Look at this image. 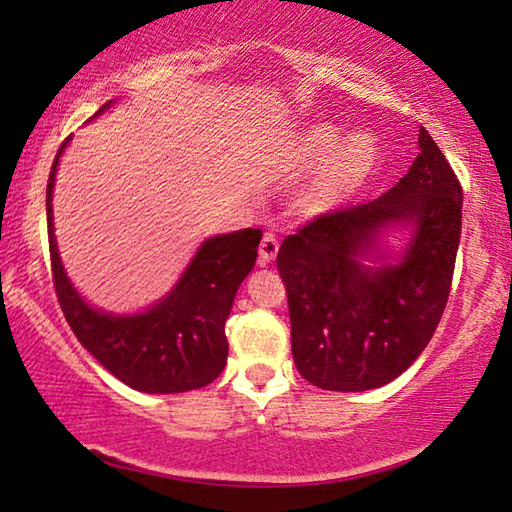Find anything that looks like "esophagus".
I'll list each match as a JSON object with an SVG mask.
<instances>
[{
	"instance_id": "34e87169",
	"label": "esophagus",
	"mask_w": 512,
	"mask_h": 512,
	"mask_svg": "<svg viewBox=\"0 0 512 512\" xmlns=\"http://www.w3.org/2000/svg\"><path fill=\"white\" fill-rule=\"evenodd\" d=\"M277 251H279V242L275 235L265 233L263 240H261V247H258V258H261V263H272L277 258Z\"/></svg>"
}]
</instances>
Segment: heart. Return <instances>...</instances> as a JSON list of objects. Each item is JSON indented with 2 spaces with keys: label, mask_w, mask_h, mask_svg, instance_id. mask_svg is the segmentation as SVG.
Returning a JSON list of instances; mask_svg holds the SVG:
<instances>
[{
  "label": "heart",
  "mask_w": 512,
  "mask_h": 512,
  "mask_svg": "<svg viewBox=\"0 0 512 512\" xmlns=\"http://www.w3.org/2000/svg\"><path fill=\"white\" fill-rule=\"evenodd\" d=\"M382 146L370 132L345 137L340 125L314 121L279 144L275 170L286 179L311 174L293 193L291 207L303 219H324L347 209L382 170Z\"/></svg>",
  "instance_id": "obj_1"
}]
</instances>
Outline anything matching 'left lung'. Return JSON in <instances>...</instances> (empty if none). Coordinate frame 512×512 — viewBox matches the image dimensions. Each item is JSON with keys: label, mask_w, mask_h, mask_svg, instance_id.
Instances as JSON below:
<instances>
[{"label": "left lung", "mask_w": 512, "mask_h": 512, "mask_svg": "<svg viewBox=\"0 0 512 512\" xmlns=\"http://www.w3.org/2000/svg\"><path fill=\"white\" fill-rule=\"evenodd\" d=\"M394 234L398 252L386 244ZM459 237L461 186L419 128V156L391 191L314 219L279 249L298 373L328 391L403 375L443 317Z\"/></svg>", "instance_id": "1"}]
</instances>
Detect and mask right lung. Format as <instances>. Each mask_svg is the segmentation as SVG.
Listing matches in <instances>:
<instances>
[{"label":"right lung","mask_w":512,"mask_h":512,"mask_svg":"<svg viewBox=\"0 0 512 512\" xmlns=\"http://www.w3.org/2000/svg\"><path fill=\"white\" fill-rule=\"evenodd\" d=\"M114 104L109 100L90 121ZM67 144L69 139L60 146L48 177L46 219L55 293L74 335L111 375L135 391L181 394L207 387L226 368V319L237 289L254 270L263 233L244 228L207 237L156 303L139 312L100 310L72 284L55 240L53 186Z\"/></svg>","instance_id":"1"}]
</instances>
